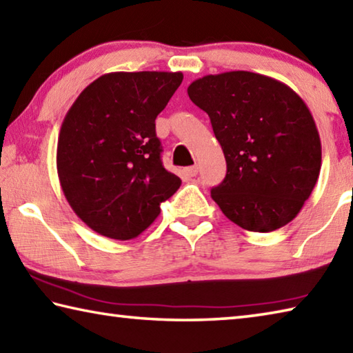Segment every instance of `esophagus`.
Wrapping results in <instances>:
<instances>
[{
  "mask_svg": "<svg viewBox=\"0 0 353 353\" xmlns=\"http://www.w3.org/2000/svg\"><path fill=\"white\" fill-rule=\"evenodd\" d=\"M197 171L199 168L194 165V166H188V168H185V174H187L188 177H196L197 176Z\"/></svg>",
  "mask_w": 353,
  "mask_h": 353,
  "instance_id": "1",
  "label": "esophagus"
}]
</instances>
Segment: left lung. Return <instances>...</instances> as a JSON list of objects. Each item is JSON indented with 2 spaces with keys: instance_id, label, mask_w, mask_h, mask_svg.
Returning <instances> with one entry per match:
<instances>
[{
  "instance_id": "obj_1",
  "label": "left lung",
  "mask_w": 353,
  "mask_h": 353,
  "mask_svg": "<svg viewBox=\"0 0 353 353\" xmlns=\"http://www.w3.org/2000/svg\"><path fill=\"white\" fill-rule=\"evenodd\" d=\"M188 95L208 114L227 160L225 179L211 190L222 213L258 233L293 221L321 170V140L303 99L247 70L205 75Z\"/></svg>"
}]
</instances>
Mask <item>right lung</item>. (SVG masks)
<instances>
[{
    "mask_svg": "<svg viewBox=\"0 0 353 353\" xmlns=\"http://www.w3.org/2000/svg\"><path fill=\"white\" fill-rule=\"evenodd\" d=\"M182 80V72H110L69 108L57 171L70 208L95 233L137 238L181 187V179L162 165L156 117Z\"/></svg>",
    "mask_w": 353,
    "mask_h": 353,
    "instance_id": "1",
    "label": "right lung"
}]
</instances>
